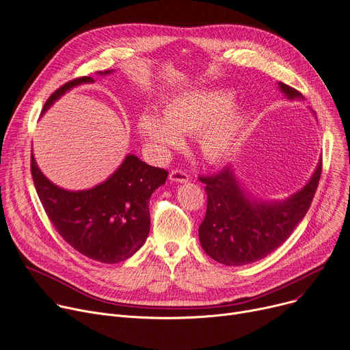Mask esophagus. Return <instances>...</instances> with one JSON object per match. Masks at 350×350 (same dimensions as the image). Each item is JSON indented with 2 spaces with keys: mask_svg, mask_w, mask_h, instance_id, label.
<instances>
[{
  "mask_svg": "<svg viewBox=\"0 0 350 350\" xmlns=\"http://www.w3.org/2000/svg\"><path fill=\"white\" fill-rule=\"evenodd\" d=\"M170 179L172 180V182H188L189 180V176H188V174L185 172V171H182V170H174V171H171V174H170Z\"/></svg>",
  "mask_w": 350,
  "mask_h": 350,
  "instance_id": "1",
  "label": "esophagus"
}]
</instances>
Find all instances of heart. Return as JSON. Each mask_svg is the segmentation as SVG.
<instances>
[{
    "instance_id": "obj_1",
    "label": "heart",
    "mask_w": 350,
    "mask_h": 350,
    "mask_svg": "<svg viewBox=\"0 0 350 350\" xmlns=\"http://www.w3.org/2000/svg\"><path fill=\"white\" fill-rule=\"evenodd\" d=\"M232 94L225 91L180 95L163 108V118L144 113L138 128L152 144L178 145L179 134H197L199 151L211 162H221L235 151L241 141L243 113L230 107Z\"/></svg>"
}]
</instances>
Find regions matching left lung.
Segmentation results:
<instances>
[{"label":"left lung","instance_id":"left-lung-1","mask_svg":"<svg viewBox=\"0 0 350 350\" xmlns=\"http://www.w3.org/2000/svg\"><path fill=\"white\" fill-rule=\"evenodd\" d=\"M278 85L286 98L304 99L301 92L284 82ZM321 174L322 159L301 191L273 202L249 196L232 166H225L218 174L199 176L208 195L206 215L199 226V242L204 251L226 266H242L268 256L305 218Z\"/></svg>","mask_w":350,"mask_h":350}]
</instances>
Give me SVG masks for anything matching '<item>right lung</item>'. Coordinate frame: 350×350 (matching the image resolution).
I'll list each match as a JSON object with an SVG mask.
<instances>
[{"mask_svg": "<svg viewBox=\"0 0 350 350\" xmlns=\"http://www.w3.org/2000/svg\"><path fill=\"white\" fill-rule=\"evenodd\" d=\"M88 82L92 84L94 78L81 77L66 82L46 99L42 113L66 91ZM31 175L45 213L65 242L90 259L118 263L145 243L151 228L149 198L165 184L168 171L129 154L103 184L84 191H66L40 171L31 154Z\"/></svg>", "mask_w": 350, "mask_h": 350, "instance_id": "add662e5", "label": "right lung"}]
</instances>
